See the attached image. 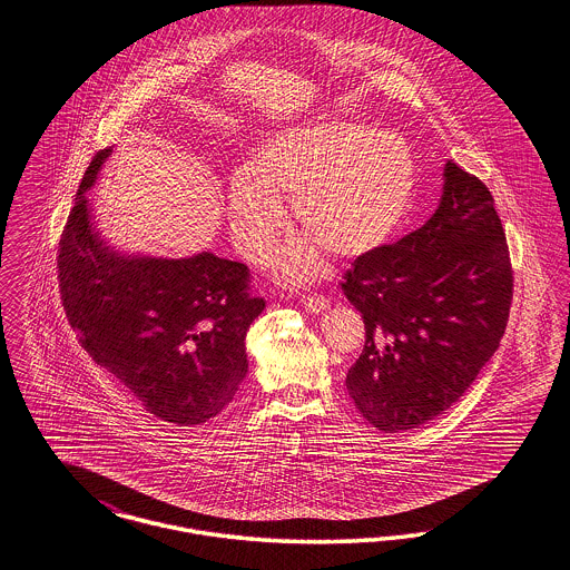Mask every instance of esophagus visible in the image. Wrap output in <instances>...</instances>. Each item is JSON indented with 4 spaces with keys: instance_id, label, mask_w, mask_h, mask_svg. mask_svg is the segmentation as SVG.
Returning a JSON list of instances; mask_svg holds the SVG:
<instances>
[{
    "instance_id": "esophagus-1",
    "label": "esophagus",
    "mask_w": 570,
    "mask_h": 570,
    "mask_svg": "<svg viewBox=\"0 0 570 570\" xmlns=\"http://www.w3.org/2000/svg\"><path fill=\"white\" fill-rule=\"evenodd\" d=\"M302 304L308 313L313 315H320L325 308H327V299L323 296H304L302 297Z\"/></svg>"
}]
</instances>
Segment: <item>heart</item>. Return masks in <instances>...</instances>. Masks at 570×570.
<instances>
[{"mask_svg": "<svg viewBox=\"0 0 570 570\" xmlns=\"http://www.w3.org/2000/svg\"><path fill=\"white\" fill-rule=\"evenodd\" d=\"M417 191V161L404 138L348 121L285 127L262 140L250 168L232 174L225 196L236 247L262 259L294 202L306 236L276 257V273L304 283L322 273V248L355 259L383 247L406 219Z\"/></svg>", "mask_w": 570, "mask_h": 570, "instance_id": "heart-1", "label": "heart"}]
</instances>
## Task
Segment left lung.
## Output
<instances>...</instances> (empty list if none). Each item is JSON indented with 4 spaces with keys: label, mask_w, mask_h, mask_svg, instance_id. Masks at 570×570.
Masks as SVG:
<instances>
[{
    "label": "left lung",
    "mask_w": 570,
    "mask_h": 570,
    "mask_svg": "<svg viewBox=\"0 0 570 570\" xmlns=\"http://www.w3.org/2000/svg\"><path fill=\"white\" fill-rule=\"evenodd\" d=\"M443 180L434 215L396 245L357 257L343 283L366 327L348 396L390 434L462 396L509 322L513 271L492 194L451 161Z\"/></svg>",
    "instance_id": "8db88e82"
}]
</instances>
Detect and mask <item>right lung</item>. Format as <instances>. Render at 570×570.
Wrapping results in <instances>:
<instances>
[{"label":"right lung","instance_id":"right-lung-1","mask_svg":"<svg viewBox=\"0 0 570 570\" xmlns=\"http://www.w3.org/2000/svg\"><path fill=\"white\" fill-rule=\"evenodd\" d=\"M110 155L87 168L59 243L63 308L94 362L149 413L198 425L247 376L245 338L266 304L248 296L245 264L210 250L174 259L112 247L89 199Z\"/></svg>","mask_w":570,"mask_h":570}]
</instances>
